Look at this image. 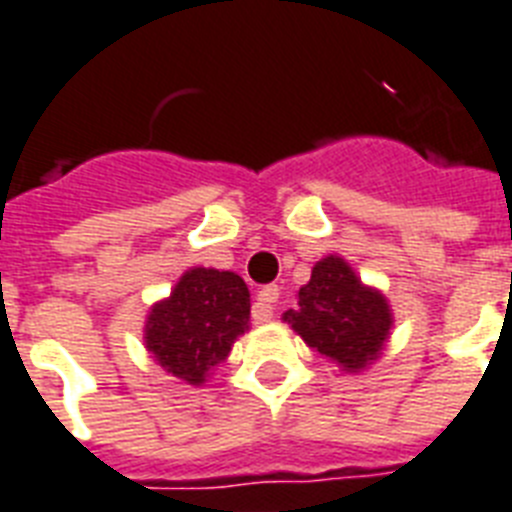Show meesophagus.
Returning <instances> with one entry per match:
<instances>
[{"instance_id":"obj_1","label":"esophagus","mask_w":512,"mask_h":512,"mask_svg":"<svg viewBox=\"0 0 512 512\" xmlns=\"http://www.w3.org/2000/svg\"><path fill=\"white\" fill-rule=\"evenodd\" d=\"M278 294H281V289H278V286H265V289H260V294H257V299H255V305H252V321L268 323L270 318H273Z\"/></svg>"}]
</instances>
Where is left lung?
Returning a JSON list of instances; mask_svg holds the SVG:
<instances>
[{"mask_svg":"<svg viewBox=\"0 0 512 512\" xmlns=\"http://www.w3.org/2000/svg\"><path fill=\"white\" fill-rule=\"evenodd\" d=\"M284 323L339 371L360 373L384 352L394 313L384 292L363 284L344 257L326 255L297 292V310L284 313Z\"/></svg>","mask_w":512,"mask_h":512,"instance_id":"left-lung-1","label":"left lung"}]
</instances>
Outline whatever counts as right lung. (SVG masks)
Instances as JSON below:
<instances>
[{
    "label": "right lung",
    "instance_id": "1",
    "mask_svg": "<svg viewBox=\"0 0 512 512\" xmlns=\"http://www.w3.org/2000/svg\"><path fill=\"white\" fill-rule=\"evenodd\" d=\"M249 289L234 270L194 265L170 294L149 307L144 344L170 376L202 386L244 331H249Z\"/></svg>",
    "mask_w": 512,
    "mask_h": 512
}]
</instances>
